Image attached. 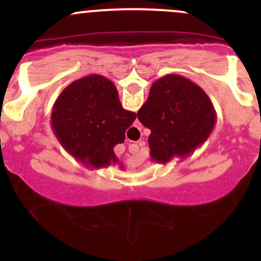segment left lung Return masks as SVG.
Listing matches in <instances>:
<instances>
[{"label": "left lung", "instance_id": "left-lung-1", "mask_svg": "<svg viewBox=\"0 0 261 261\" xmlns=\"http://www.w3.org/2000/svg\"><path fill=\"white\" fill-rule=\"evenodd\" d=\"M138 118L151 131L147 140L151 160L165 164L203 145L215 127L216 111L201 87L169 74L152 83Z\"/></svg>", "mask_w": 261, "mask_h": 261}]
</instances>
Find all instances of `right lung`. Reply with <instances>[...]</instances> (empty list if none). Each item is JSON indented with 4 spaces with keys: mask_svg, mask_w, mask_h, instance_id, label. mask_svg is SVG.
Here are the masks:
<instances>
[{
    "mask_svg": "<svg viewBox=\"0 0 261 261\" xmlns=\"http://www.w3.org/2000/svg\"><path fill=\"white\" fill-rule=\"evenodd\" d=\"M136 114L126 111L109 78L86 75L59 94L51 111V128L60 145L94 169L118 163L114 147L125 141Z\"/></svg>",
    "mask_w": 261,
    "mask_h": 261,
    "instance_id": "right-lung-1",
    "label": "right lung"
}]
</instances>
